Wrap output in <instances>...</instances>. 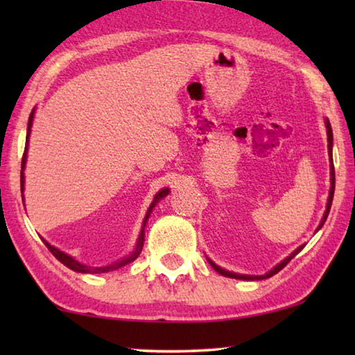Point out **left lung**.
I'll use <instances>...</instances> for the list:
<instances>
[{
  "instance_id": "1",
  "label": "left lung",
  "mask_w": 355,
  "mask_h": 355,
  "mask_svg": "<svg viewBox=\"0 0 355 355\" xmlns=\"http://www.w3.org/2000/svg\"><path fill=\"white\" fill-rule=\"evenodd\" d=\"M324 123H326V131H327V150H329V161H330V189H329V197H327V205H326V211H324L322 214V219L320 222V225H318L316 232L320 230V228L324 225V222H326L327 216H329V211H330V207H332V200H334V191H335V169H334V159H332V146H334V135H332V127H330V122L329 119L326 117L324 119ZM304 245H299V248L291 252L290 255H288L286 258H284L280 263L275 264V266L271 269V271H268L266 274L263 275H245V274H236V272H230V271H225V269H222L220 266H218L214 261L209 260V258H207L208 263L211 264V266L214 268L216 272H219L220 275H225V277H230V279H239V280H263V279H269L272 277L274 274H277L280 269H284L288 263L291 261V258L296 257L300 250L304 249Z\"/></svg>"
}]
</instances>
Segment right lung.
Instances as JSON below:
<instances>
[{
  "label": "right lung",
  "instance_id": "1",
  "mask_svg": "<svg viewBox=\"0 0 355 355\" xmlns=\"http://www.w3.org/2000/svg\"><path fill=\"white\" fill-rule=\"evenodd\" d=\"M34 112L35 110L31 111V114H29V120H28V128H26V144H25V153H23V158H21V172H20V186H21V199H23V189H25V173H23V171H25V166H26V156H28V146H29V135H31V127H33V120H34ZM169 194V188H164L161 189L159 192H156V196L153 197V202L150 203V207L147 209V214L146 218H144V224H142V228H141V233H139V238H137V243H136V249L133 250V254L122 258V260H119L116 263L110 264V266H103V268H92V266H86V264L80 263L78 260H75L73 257H70L65 254V252L59 250L58 248H55V245H51L48 241L44 243L48 248V250L51 252L53 255H55L59 261H61L64 266H67L69 269H71V271L75 272H83V274H101V272H110V271H114V269H119L125 266V264H128L131 261H135L137 257H139L141 250H142V245H144V236H146V232H144V228H146V224L147 220L150 218V214H152L153 208L156 203H158L161 199H164V197Z\"/></svg>",
  "mask_w": 355,
  "mask_h": 355
}]
</instances>
